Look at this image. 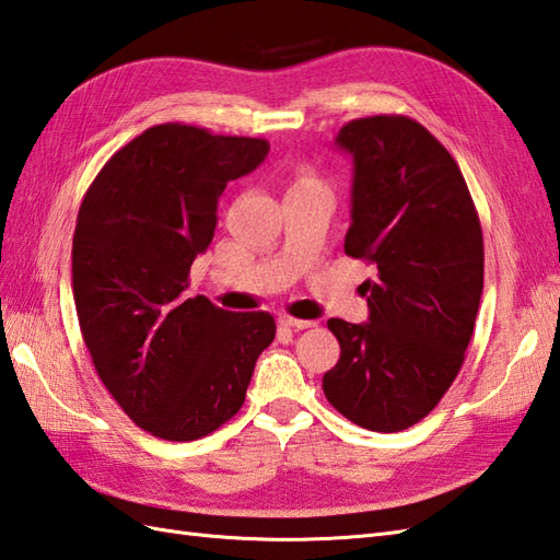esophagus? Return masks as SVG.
I'll return each mask as SVG.
<instances>
[{
	"mask_svg": "<svg viewBox=\"0 0 560 560\" xmlns=\"http://www.w3.org/2000/svg\"><path fill=\"white\" fill-rule=\"evenodd\" d=\"M279 322L283 324V327H289V329H310V327H315V324H317L315 319H295L291 315H281Z\"/></svg>",
	"mask_w": 560,
	"mask_h": 560,
	"instance_id": "obj_1",
	"label": "esophagus"
}]
</instances>
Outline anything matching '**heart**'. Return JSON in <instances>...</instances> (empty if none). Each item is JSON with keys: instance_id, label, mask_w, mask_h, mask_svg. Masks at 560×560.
<instances>
[{"instance_id": "obj_1", "label": "heart", "mask_w": 560, "mask_h": 560, "mask_svg": "<svg viewBox=\"0 0 560 560\" xmlns=\"http://www.w3.org/2000/svg\"><path fill=\"white\" fill-rule=\"evenodd\" d=\"M317 184H319V178L312 172H307V168H303V172L295 174L291 188H305V186H317Z\"/></svg>"}]
</instances>
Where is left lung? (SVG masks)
Instances as JSON below:
<instances>
[{"label": "left lung", "instance_id": "8db88e82", "mask_svg": "<svg viewBox=\"0 0 560 560\" xmlns=\"http://www.w3.org/2000/svg\"><path fill=\"white\" fill-rule=\"evenodd\" d=\"M336 145L353 158L343 248L376 277L360 285L370 322H327L341 358L322 388L350 422L400 432L463 368L485 285L482 226L456 160L422 124L368 116L348 121Z\"/></svg>", "mask_w": 560, "mask_h": 560}]
</instances>
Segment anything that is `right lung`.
<instances>
[{"instance_id": "right-lung-1", "label": "right lung", "mask_w": 560, "mask_h": 560, "mask_svg": "<svg viewBox=\"0 0 560 560\" xmlns=\"http://www.w3.org/2000/svg\"><path fill=\"white\" fill-rule=\"evenodd\" d=\"M262 138L160 124L102 166L78 210L73 301L102 384L140 429L166 441L212 434L245 400L269 312L188 298L192 259L214 238L229 180L265 162Z\"/></svg>"}]
</instances>
